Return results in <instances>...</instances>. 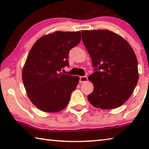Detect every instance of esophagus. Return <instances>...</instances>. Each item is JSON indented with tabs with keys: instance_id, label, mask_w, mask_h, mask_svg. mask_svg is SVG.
<instances>
[{
	"instance_id": "1",
	"label": "esophagus",
	"mask_w": 149,
	"mask_h": 149,
	"mask_svg": "<svg viewBox=\"0 0 149 149\" xmlns=\"http://www.w3.org/2000/svg\"><path fill=\"white\" fill-rule=\"evenodd\" d=\"M88 81V78L87 76H80L79 77V83L82 84V83L86 82Z\"/></svg>"
}]
</instances>
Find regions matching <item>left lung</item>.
<instances>
[{
    "label": "left lung",
    "instance_id": "8db88e82",
    "mask_svg": "<svg viewBox=\"0 0 149 149\" xmlns=\"http://www.w3.org/2000/svg\"><path fill=\"white\" fill-rule=\"evenodd\" d=\"M81 33L95 68L89 76L94 89L88 100L102 110L120 107L131 97L138 82L134 51L124 39L108 30H85Z\"/></svg>",
    "mask_w": 149,
    "mask_h": 149
}]
</instances>
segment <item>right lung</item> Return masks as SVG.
Listing matches in <instances>:
<instances>
[{"mask_svg": "<svg viewBox=\"0 0 149 149\" xmlns=\"http://www.w3.org/2000/svg\"><path fill=\"white\" fill-rule=\"evenodd\" d=\"M80 31H56L41 37L32 47L22 70L27 96L35 107L47 112L66 107L79 78L61 73L70 50L79 43Z\"/></svg>", "mask_w": 149, "mask_h": 149, "instance_id": "add662e5", "label": "right lung"}]
</instances>
